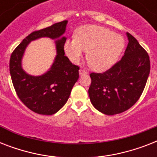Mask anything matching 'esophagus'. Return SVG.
Segmentation results:
<instances>
[{
    "label": "esophagus",
    "mask_w": 157,
    "mask_h": 157,
    "mask_svg": "<svg viewBox=\"0 0 157 157\" xmlns=\"http://www.w3.org/2000/svg\"><path fill=\"white\" fill-rule=\"evenodd\" d=\"M79 74H80V76H82L84 74H87V71H86V70H84V69L81 68L79 70Z\"/></svg>",
    "instance_id": "obj_1"
}]
</instances>
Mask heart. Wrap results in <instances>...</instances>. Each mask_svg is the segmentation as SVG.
I'll list each match as a JSON object with an SVG mask.
<instances>
[{
  "label": "heart",
  "mask_w": 157,
  "mask_h": 157,
  "mask_svg": "<svg viewBox=\"0 0 157 157\" xmlns=\"http://www.w3.org/2000/svg\"><path fill=\"white\" fill-rule=\"evenodd\" d=\"M124 40L113 31L96 25H86L77 30L76 37L64 43V52L73 63H78L87 52L91 68L106 71L113 66L123 52Z\"/></svg>",
  "instance_id": "1"
}]
</instances>
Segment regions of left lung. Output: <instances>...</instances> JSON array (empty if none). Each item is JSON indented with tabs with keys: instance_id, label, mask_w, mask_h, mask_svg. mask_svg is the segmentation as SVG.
I'll return each mask as SVG.
<instances>
[{
	"instance_id": "left-lung-1",
	"label": "left lung",
	"mask_w": 157,
	"mask_h": 157,
	"mask_svg": "<svg viewBox=\"0 0 157 157\" xmlns=\"http://www.w3.org/2000/svg\"><path fill=\"white\" fill-rule=\"evenodd\" d=\"M126 36L129 43L122 59L103 73L90 74V102L105 115L119 114L130 108L140 98L150 73L146 50L131 34Z\"/></svg>"
}]
</instances>
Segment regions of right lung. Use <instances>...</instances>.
<instances>
[{
    "label": "right lung",
    "mask_w": 157,
    "mask_h": 157,
    "mask_svg": "<svg viewBox=\"0 0 157 157\" xmlns=\"http://www.w3.org/2000/svg\"><path fill=\"white\" fill-rule=\"evenodd\" d=\"M67 21L54 23L50 27L36 31L24 38L10 56V72L17 95L26 107L41 115H53L63 107L71 89L79 78V67L64 55L63 36ZM41 37L56 40V56L52 66L40 76H32L21 67L25 48L33 40Z\"/></svg>",
    "instance_id": "add662e5"
}]
</instances>
